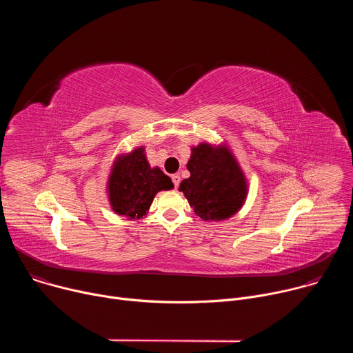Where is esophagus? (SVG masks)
Masks as SVG:
<instances>
[{"instance_id": "esophagus-1", "label": "esophagus", "mask_w": 353, "mask_h": 353, "mask_svg": "<svg viewBox=\"0 0 353 353\" xmlns=\"http://www.w3.org/2000/svg\"><path fill=\"white\" fill-rule=\"evenodd\" d=\"M172 180H173L174 187L177 188V187H179V184H180V176H179V174H173V176H172Z\"/></svg>"}]
</instances>
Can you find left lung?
Returning <instances> with one entry per match:
<instances>
[{
    "label": "left lung",
    "mask_w": 353,
    "mask_h": 353,
    "mask_svg": "<svg viewBox=\"0 0 353 353\" xmlns=\"http://www.w3.org/2000/svg\"><path fill=\"white\" fill-rule=\"evenodd\" d=\"M190 177L179 190L194 212L204 221H225L244 204L247 180L226 145L203 142L191 148L187 163Z\"/></svg>",
    "instance_id": "8db88e82"
}]
</instances>
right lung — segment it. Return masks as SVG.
<instances>
[{
    "mask_svg": "<svg viewBox=\"0 0 353 353\" xmlns=\"http://www.w3.org/2000/svg\"><path fill=\"white\" fill-rule=\"evenodd\" d=\"M173 187L172 179L159 168H150L143 146H139L120 155L112 168L108 181L110 207L117 215L139 219L146 215L157 192Z\"/></svg>",
    "mask_w": 353,
    "mask_h": 353,
    "instance_id": "obj_1",
    "label": "right lung"
}]
</instances>
